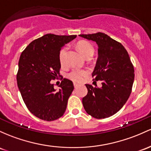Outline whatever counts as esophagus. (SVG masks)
Returning a JSON list of instances; mask_svg holds the SVG:
<instances>
[{
    "instance_id": "34e87169",
    "label": "esophagus",
    "mask_w": 151,
    "mask_h": 151,
    "mask_svg": "<svg viewBox=\"0 0 151 151\" xmlns=\"http://www.w3.org/2000/svg\"><path fill=\"white\" fill-rule=\"evenodd\" d=\"M79 85V84H77V83H76V82H74V87H75V88H77V87H78V86Z\"/></svg>"
}]
</instances>
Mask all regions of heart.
<instances>
[{
  "label": "heart",
  "instance_id": "1",
  "mask_svg": "<svg viewBox=\"0 0 151 151\" xmlns=\"http://www.w3.org/2000/svg\"><path fill=\"white\" fill-rule=\"evenodd\" d=\"M77 47H78L79 50L80 51V52L82 53V55L84 57H89V56H92L94 54V47L92 46V44L91 43H89V41H81L77 44ZM67 51V47L62 48L61 49L60 52H59V62L60 64L63 65L64 64V59H65V55ZM88 74V72L87 70H84V69H77V68H74L72 69L67 74L68 78H69L72 80L74 81V82H82V79L84 77H85L87 74Z\"/></svg>",
  "mask_w": 151,
  "mask_h": 151
}]
</instances>
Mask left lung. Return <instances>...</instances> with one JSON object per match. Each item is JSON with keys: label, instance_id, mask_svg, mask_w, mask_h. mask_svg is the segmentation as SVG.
I'll return each mask as SVG.
<instances>
[{"label": "left lung", "instance_id": "8db88e82", "mask_svg": "<svg viewBox=\"0 0 151 151\" xmlns=\"http://www.w3.org/2000/svg\"><path fill=\"white\" fill-rule=\"evenodd\" d=\"M79 36L97 43L98 58L92 75L93 80L102 81L100 88L85 84L88 92L82 98L84 108L94 118H107L128 100L135 77L133 65L125 47L107 34L98 32Z\"/></svg>", "mask_w": 151, "mask_h": 151}]
</instances>
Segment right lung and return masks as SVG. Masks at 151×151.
<instances>
[{
    "mask_svg": "<svg viewBox=\"0 0 151 151\" xmlns=\"http://www.w3.org/2000/svg\"><path fill=\"white\" fill-rule=\"evenodd\" d=\"M76 37L46 34L30 43L21 53L16 75L18 87L27 108L38 118L53 121L65 112L73 82L62 78L57 91L51 81L61 77V49Z\"/></svg>",
    "mask_w": 151,
    "mask_h": 151,
    "instance_id": "1",
    "label": "right lung"
}]
</instances>
